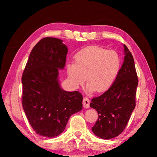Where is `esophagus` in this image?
<instances>
[{
  "label": "esophagus",
  "instance_id": "esophagus-1",
  "mask_svg": "<svg viewBox=\"0 0 157 157\" xmlns=\"http://www.w3.org/2000/svg\"><path fill=\"white\" fill-rule=\"evenodd\" d=\"M90 105V100L87 97H84L83 99V106L84 108H89Z\"/></svg>",
  "mask_w": 157,
  "mask_h": 157
}]
</instances>
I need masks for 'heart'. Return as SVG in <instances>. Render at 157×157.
Instances as JSON below:
<instances>
[{"mask_svg": "<svg viewBox=\"0 0 157 157\" xmlns=\"http://www.w3.org/2000/svg\"><path fill=\"white\" fill-rule=\"evenodd\" d=\"M75 62L67 65L68 78L75 87L86 81L89 91L102 93L109 89L120 71L121 58L116 50L99 46L82 49L75 57Z\"/></svg>", "mask_w": 157, "mask_h": 157, "instance_id": "b5f03b06", "label": "heart"}]
</instances>
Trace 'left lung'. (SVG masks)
I'll return each instance as SVG.
<instances>
[{
  "label": "left lung",
  "instance_id": "1",
  "mask_svg": "<svg viewBox=\"0 0 157 157\" xmlns=\"http://www.w3.org/2000/svg\"><path fill=\"white\" fill-rule=\"evenodd\" d=\"M124 49V61L115 82L90 103L98 113L92 131L103 139H113L124 131L136 106L139 79L132 53L125 45Z\"/></svg>",
  "mask_w": 157,
  "mask_h": 157
}]
</instances>
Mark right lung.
Returning a JSON list of instances; mask_svg holds the SVG:
<instances>
[{
    "label": "right lung",
    "mask_w": 157,
    "mask_h": 157,
    "mask_svg": "<svg viewBox=\"0 0 157 157\" xmlns=\"http://www.w3.org/2000/svg\"><path fill=\"white\" fill-rule=\"evenodd\" d=\"M67 52L62 40L46 37L32 50L23 71V108L34 132L42 136H58L71 116L82 109L81 93L63 91L58 82Z\"/></svg>",
    "instance_id": "add662e5"
}]
</instances>
